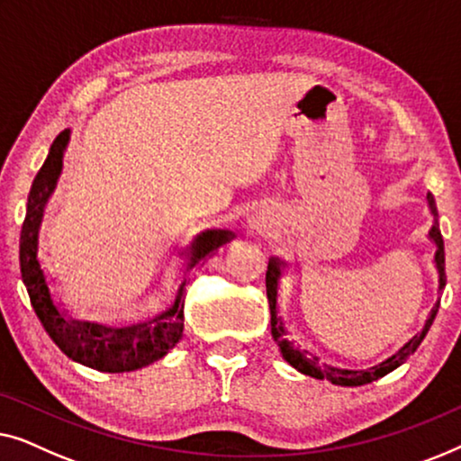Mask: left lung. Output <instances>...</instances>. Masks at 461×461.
<instances>
[{
  "mask_svg": "<svg viewBox=\"0 0 461 461\" xmlns=\"http://www.w3.org/2000/svg\"><path fill=\"white\" fill-rule=\"evenodd\" d=\"M426 200H428V209H430V212L434 215V223H432L430 231H428V238H430L432 242H434V246H437V252H434V265H437V271H438V290H443L445 288V246H443V236H440V230H438L437 204H434L432 194H428ZM282 267H284V261H280V258H277V257H271L269 258V265H267V276H265V286H267L269 311H271V336H274V340L277 342V347H280L282 357L286 359L294 369H298V372L304 374V375H311V378H317V380L328 378L330 382H332V384H339V386H363V384H369V382L378 380V378H382V375L391 374L393 369H397L399 366H403V363L410 359L413 353H416V348L420 347V342L424 340L428 328L432 326L434 315H437V311H438V303H437L432 307L430 315H428V320L424 323L422 332L413 336V339L407 342V345L401 348L399 353H394L393 357H388L386 361H382L380 366L372 367V369H369V372H351V369H339V367H332V366H320V363H317V357H313V355L307 353V351H301V348L294 347L293 340L286 339V330H284L280 315H277V282H280Z\"/></svg>",
  "mask_w": 461,
  "mask_h": 461,
  "instance_id": "8db88e82",
  "label": "left lung"
}]
</instances>
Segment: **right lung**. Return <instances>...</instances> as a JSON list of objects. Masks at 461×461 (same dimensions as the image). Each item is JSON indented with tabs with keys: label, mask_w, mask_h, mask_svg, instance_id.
Here are the masks:
<instances>
[{
	"label": "right lung",
	"mask_w": 461,
	"mask_h": 461,
	"mask_svg": "<svg viewBox=\"0 0 461 461\" xmlns=\"http://www.w3.org/2000/svg\"><path fill=\"white\" fill-rule=\"evenodd\" d=\"M70 140V129L54 140L48 158L39 168L33 179L27 203V217H24L21 231V271L23 282L33 304L39 321L45 332L56 342L58 348L81 366H87L98 372L122 374L150 366L163 359L184 336V298L185 277L179 284L175 303L163 313L150 321L133 323L127 328H108L94 321L70 320L51 298V290L45 277L41 263H39V228H41L45 204L56 190L58 177L62 173L64 150ZM233 233L228 230H206L200 231L187 252V269L204 263L219 246L230 242Z\"/></svg>",
	"instance_id": "right-lung-1"
}]
</instances>
